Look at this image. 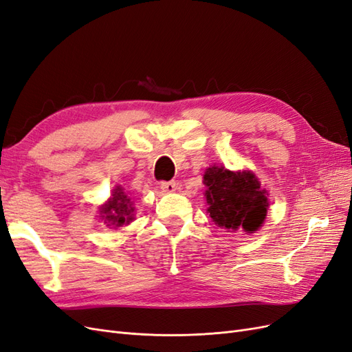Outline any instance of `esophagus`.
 I'll return each instance as SVG.
<instances>
[{"instance_id":"34e87169","label":"esophagus","mask_w":352,"mask_h":352,"mask_svg":"<svg viewBox=\"0 0 352 352\" xmlns=\"http://www.w3.org/2000/svg\"><path fill=\"white\" fill-rule=\"evenodd\" d=\"M160 188H162L163 192H175V190H176V182H175V180H170V182H162Z\"/></svg>"}]
</instances>
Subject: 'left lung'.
I'll list each match as a JSON object with an SVG mask.
<instances>
[{
  "instance_id": "obj_1",
  "label": "left lung",
  "mask_w": 352,
  "mask_h": 352,
  "mask_svg": "<svg viewBox=\"0 0 352 352\" xmlns=\"http://www.w3.org/2000/svg\"><path fill=\"white\" fill-rule=\"evenodd\" d=\"M204 185L210 217L219 228L254 233L267 216V190L250 170L232 172L211 166L206 170Z\"/></svg>"
}]
</instances>
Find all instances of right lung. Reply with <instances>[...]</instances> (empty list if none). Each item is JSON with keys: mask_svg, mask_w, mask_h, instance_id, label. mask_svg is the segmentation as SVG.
<instances>
[{"mask_svg": "<svg viewBox=\"0 0 352 352\" xmlns=\"http://www.w3.org/2000/svg\"><path fill=\"white\" fill-rule=\"evenodd\" d=\"M133 202L122 186H116L110 199L100 207V217L107 223V226L120 228L123 225H129L133 220Z\"/></svg>", "mask_w": 352, "mask_h": 352, "instance_id": "obj_1", "label": "right lung"}]
</instances>
